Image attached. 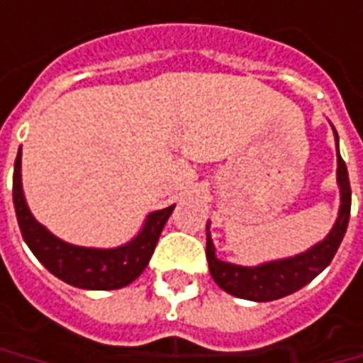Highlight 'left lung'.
Returning <instances> with one entry per match:
<instances>
[{
    "label": "left lung",
    "mask_w": 363,
    "mask_h": 363,
    "mask_svg": "<svg viewBox=\"0 0 363 363\" xmlns=\"http://www.w3.org/2000/svg\"><path fill=\"white\" fill-rule=\"evenodd\" d=\"M337 182L342 189L340 217L335 220L330 235L301 255L271 261L259 267H241V265H233V263H225L217 259L211 235H206V261H208V269L215 283L227 294L241 297V299L273 301V299H281L285 295L299 291L313 277H318L319 273L330 265L344 239L347 220H350V208H352V186H350L344 158L340 157V150H337Z\"/></svg>",
    "instance_id": "1"
}]
</instances>
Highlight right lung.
Segmentation results:
<instances>
[{
    "mask_svg": "<svg viewBox=\"0 0 363 363\" xmlns=\"http://www.w3.org/2000/svg\"><path fill=\"white\" fill-rule=\"evenodd\" d=\"M21 148L13 169V205L23 241L32 253L57 279L80 289H120L143 273L155 253L158 237L169 220L172 206L152 213L143 233L124 247L88 249L64 243L33 219L21 193Z\"/></svg>",
    "mask_w": 363,
    "mask_h": 363,
    "instance_id": "1",
    "label": "right lung"
}]
</instances>
